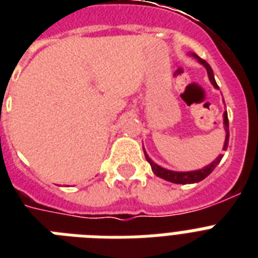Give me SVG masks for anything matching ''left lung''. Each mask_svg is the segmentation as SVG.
Returning <instances> with one entry per match:
<instances>
[{
  "mask_svg": "<svg viewBox=\"0 0 258 258\" xmlns=\"http://www.w3.org/2000/svg\"><path fill=\"white\" fill-rule=\"evenodd\" d=\"M192 56L198 58V61H200L201 64H202V66L206 68L210 82H212V84L216 87V88H218L216 80H214V75H213V71H212V68H210V66H209L208 62L205 61V60H202V58L198 57L197 54H192ZM224 124H225V130H226V139H225L224 150H226L228 149V145H229V120H228V113L226 112L224 113ZM145 157H146V159H147V162H149L150 165H151V169H153V171L155 175L159 176V178H163V179H166V180H169V182H172V183H182V184L201 182V180L205 179V178H206V176H208L209 174L213 171V170L216 169L217 165H218V163L221 162V159H222V155H220V157L217 158L216 161L212 162L210 165L206 166V167H204V169L196 170V171L176 172V171H170V170L162 169L161 166L155 165V163H154V162L150 159L149 155L146 154V151H145Z\"/></svg>",
  "mask_w": 258,
  "mask_h": 258,
  "instance_id": "left-lung-1",
  "label": "left lung"
}]
</instances>
